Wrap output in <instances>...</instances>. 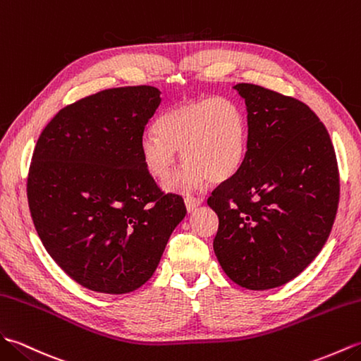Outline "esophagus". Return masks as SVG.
<instances>
[{
	"label": "esophagus",
	"instance_id": "34e87169",
	"mask_svg": "<svg viewBox=\"0 0 361 361\" xmlns=\"http://www.w3.org/2000/svg\"><path fill=\"white\" fill-rule=\"evenodd\" d=\"M202 202H204V201H202L201 197L187 196V197H185V207H187V212H188V213L195 212L199 205H202Z\"/></svg>",
	"mask_w": 361,
	"mask_h": 361
}]
</instances>
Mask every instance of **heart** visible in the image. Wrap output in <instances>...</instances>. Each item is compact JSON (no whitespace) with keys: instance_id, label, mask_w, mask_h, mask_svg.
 Listing matches in <instances>:
<instances>
[{"instance_id":"heart-1","label":"heart","mask_w":361,"mask_h":361,"mask_svg":"<svg viewBox=\"0 0 361 361\" xmlns=\"http://www.w3.org/2000/svg\"><path fill=\"white\" fill-rule=\"evenodd\" d=\"M247 140L243 108L230 99L207 97L168 108L157 118L156 131L142 137L140 154L151 178L165 182L180 151L187 165L165 188L188 193L208 180L221 183L233 178L245 159Z\"/></svg>"}]
</instances>
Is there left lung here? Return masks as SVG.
I'll list each match as a JSON object with an SVG mask.
<instances>
[{"label":"left lung","instance_id":"8db88e82","mask_svg":"<svg viewBox=\"0 0 361 361\" xmlns=\"http://www.w3.org/2000/svg\"><path fill=\"white\" fill-rule=\"evenodd\" d=\"M247 109V154L208 199L219 218L213 248L231 281L267 290L298 276L322 252L338 208L337 157L307 105L238 83Z\"/></svg>","mask_w":361,"mask_h":361}]
</instances>
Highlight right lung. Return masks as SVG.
Listing matches in <instances>:
<instances>
[{
	"label": "right lung",
	"mask_w": 361,
	"mask_h": 361,
	"mask_svg": "<svg viewBox=\"0 0 361 361\" xmlns=\"http://www.w3.org/2000/svg\"><path fill=\"white\" fill-rule=\"evenodd\" d=\"M153 86L100 91L59 111L38 137L27 201L46 252L86 289L122 295L153 276L187 210L143 165L160 105Z\"/></svg>",
	"instance_id": "right-lung-1"
}]
</instances>
